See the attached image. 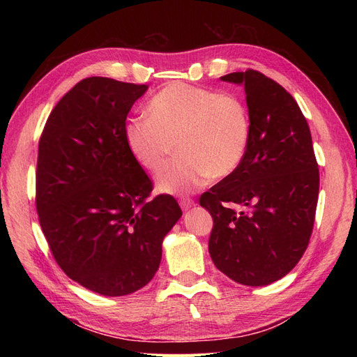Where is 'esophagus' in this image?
<instances>
[{
    "instance_id": "obj_1",
    "label": "esophagus",
    "mask_w": 357,
    "mask_h": 357,
    "mask_svg": "<svg viewBox=\"0 0 357 357\" xmlns=\"http://www.w3.org/2000/svg\"><path fill=\"white\" fill-rule=\"evenodd\" d=\"M179 206L183 210H188V208H192L195 206V201L190 199V198H183L179 201Z\"/></svg>"
}]
</instances>
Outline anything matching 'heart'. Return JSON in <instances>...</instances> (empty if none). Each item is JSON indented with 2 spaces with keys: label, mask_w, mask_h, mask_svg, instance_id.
Returning <instances> with one entry per match:
<instances>
[{
  "label": "heart",
  "mask_w": 357,
  "mask_h": 357,
  "mask_svg": "<svg viewBox=\"0 0 357 357\" xmlns=\"http://www.w3.org/2000/svg\"><path fill=\"white\" fill-rule=\"evenodd\" d=\"M146 116L127 121L124 139L141 169L159 174L156 190L185 195L238 169L250 139L245 104L231 93L173 82L150 98Z\"/></svg>",
  "instance_id": "obj_1"
}]
</instances>
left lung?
Masks as SVG:
<instances>
[{"mask_svg":"<svg viewBox=\"0 0 357 357\" xmlns=\"http://www.w3.org/2000/svg\"><path fill=\"white\" fill-rule=\"evenodd\" d=\"M221 79L244 86L250 139L238 169L199 199L213 218L208 252L234 282L262 287L290 273L308 247L319 169L307 119L282 86L252 69Z\"/></svg>","mask_w":357,"mask_h":357,"instance_id":"obj_1","label":"left lung"}]
</instances>
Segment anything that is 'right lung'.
<instances>
[{"mask_svg":"<svg viewBox=\"0 0 357 357\" xmlns=\"http://www.w3.org/2000/svg\"><path fill=\"white\" fill-rule=\"evenodd\" d=\"M149 87L79 81L52 110L38 146L36 211L56 264L102 296L135 293L153 279L162 241L183 216L158 195L124 139L128 112Z\"/></svg>","mask_w":357,"mask_h":357,"instance_id":"add662e5","label":"right lung"}]
</instances>
